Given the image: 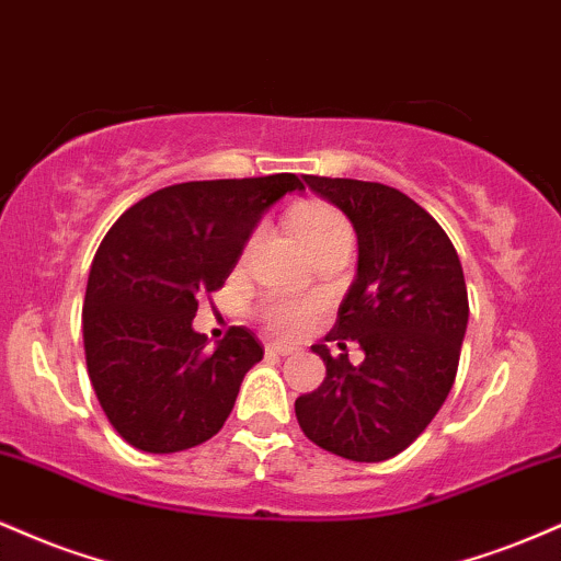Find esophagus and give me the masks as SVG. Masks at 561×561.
I'll return each mask as SVG.
<instances>
[{"label":"esophagus","mask_w":561,"mask_h":561,"mask_svg":"<svg viewBox=\"0 0 561 561\" xmlns=\"http://www.w3.org/2000/svg\"><path fill=\"white\" fill-rule=\"evenodd\" d=\"M295 351H298V347L282 345V343H268L266 345V353H272V356H293Z\"/></svg>","instance_id":"34e87169"}]
</instances>
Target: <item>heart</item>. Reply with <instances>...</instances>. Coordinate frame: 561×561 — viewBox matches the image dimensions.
<instances>
[{"label":"heart","mask_w":561,"mask_h":561,"mask_svg":"<svg viewBox=\"0 0 561 561\" xmlns=\"http://www.w3.org/2000/svg\"><path fill=\"white\" fill-rule=\"evenodd\" d=\"M289 224L308 253L324 248V244H351V227H347L345 216L330 205H300L289 216ZM317 311V300L298 298V295H272L261 302V319L266 321L268 330L282 337H298L306 332Z\"/></svg>","instance_id":"b5f03b06"}]
</instances>
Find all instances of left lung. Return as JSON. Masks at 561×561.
Masks as SVG:
<instances>
[{"instance_id": "obj_1", "label": "left lung", "mask_w": 561, "mask_h": 561, "mask_svg": "<svg viewBox=\"0 0 561 561\" xmlns=\"http://www.w3.org/2000/svg\"><path fill=\"white\" fill-rule=\"evenodd\" d=\"M353 224L356 279L340 302L327 345L311 351L327 377L295 401L308 440L351 461H385L409 448L433 422L456 379L469 300L448 234L403 192L358 179L302 176ZM365 362H346L344 343Z\"/></svg>"}]
</instances>
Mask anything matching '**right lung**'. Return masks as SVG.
<instances>
[{
	"label": "right lung",
	"instance_id": "1",
	"mask_svg": "<svg viewBox=\"0 0 561 561\" xmlns=\"http://www.w3.org/2000/svg\"><path fill=\"white\" fill-rule=\"evenodd\" d=\"M295 190V173L173 184L105 234L83 298V351L96 401L134 448L176 454L224 427L263 345L231 327L208 351L192 327L197 295L224 287L261 216Z\"/></svg>",
	"mask_w": 561,
	"mask_h": 561
}]
</instances>
